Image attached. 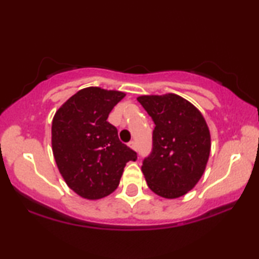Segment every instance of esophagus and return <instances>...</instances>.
Listing matches in <instances>:
<instances>
[{"instance_id":"34e87169","label":"esophagus","mask_w":259,"mask_h":259,"mask_svg":"<svg viewBox=\"0 0 259 259\" xmlns=\"http://www.w3.org/2000/svg\"><path fill=\"white\" fill-rule=\"evenodd\" d=\"M128 146L132 148V150H134V151H137V144L134 143V141H131V143L128 144Z\"/></svg>"}]
</instances>
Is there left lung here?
<instances>
[{"instance_id": "8db88e82", "label": "left lung", "mask_w": 259, "mask_h": 259, "mask_svg": "<svg viewBox=\"0 0 259 259\" xmlns=\"http://www.w3.org/2000/svg\"><path fill=\"white\" fill-rule=\"evenodd\" d=\"M137 100L154 121L153 148L141 166L155 194L175 199L199 182L211 151L210 130L196 106L179 95H141Z\"/></svg>"}]
</instances>
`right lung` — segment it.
Segmentation results:
<instances>
[{
    "label": "right lung",
    "instance_id": "add662e5",
    "mask_svg": "<svg viewBox=\"0 0 259 259\" xmlns=\"http://www.w3.org/2000/svg\"><path fill=\"white\" fill-rule=\"evenodd\" d=\"M123 92L87 87L72 95L52 122V150L70 190L84 199H101L119 186L123 168L137 153L119 140L107 121Z\"/></svg>",
    "mask_w": 259,
    "mask_h": 259
}]
</instances>
